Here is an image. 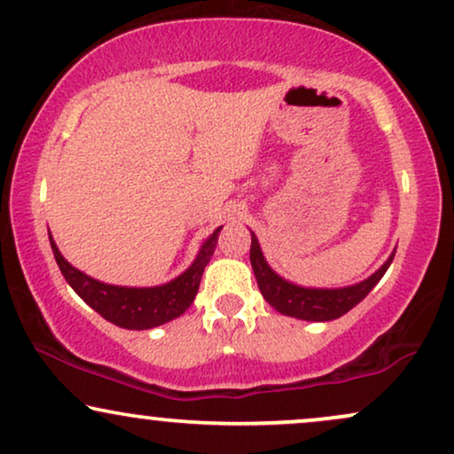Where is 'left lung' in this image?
I'll return each instance as SVG.
<instances>
[{
    "label": "left lung",
    "instance_id": "8db88e82",
    "mask_svg": "<svg viewBox=\"0 0 454 454\" xmlns=\"http://www.w3.org/2000/svg\"><path fill=\"white\" fill-rule=\"evenodd\" d=\"M249 257L257 278V286H260L263 300H266L270 306L277 308L280 314H285V317L325 323V320L343 317V314L349 312L356 303L363 301L364 297L371 294L372 286L380 283L383 274H386V270L394 260V254L389 255V260L383 263L372 277L358 285L343 286V289H306V286L286 283V280L280 278L274 270H270L266 260H263L255 234H251Z\"/></svg>",
    "mask_w": 454,
    "mask_h": 454
}]
</instances>
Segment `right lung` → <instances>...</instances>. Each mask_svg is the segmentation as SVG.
Masks as SVG:
<instances>
[{"label":"right lung","instance_id":"1","mask_svg":"<svg viewBox=\"0 0 454 454\" xmlns=\"http://www.w3.org/2000/svg\"><path fill=\"white\" fill-rule=\"evenodd\" d=\"M222 228L211 234L205 240V245L200 247L197 260L184 274H180L176 280H171L168 285L160 286H148V289H131V286H114L105 285L98 280L90 278L88 274L79 272L77 268H73L65 257L60 255L59 247L54 240L50 239L51 251H54L56 263H59L62 277L67 278V283L73 286L74 294L82 300L96 309L102 318H106L108 323L121 326V329L131 331H145L159 326L163 323H169L184 314L197 295L200 277H203V270L207 266L211 255H214L215 245H217V234Z\"/></svg>","mask_w":454,"mask_h":454}]
</instances>
